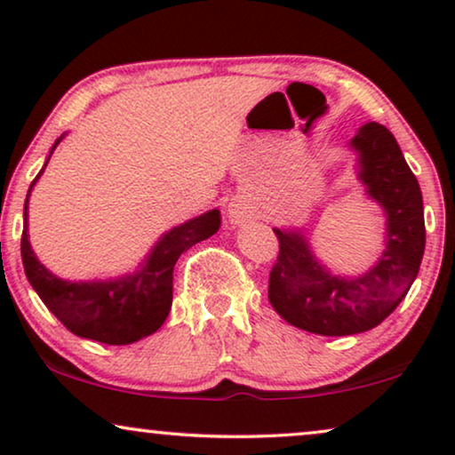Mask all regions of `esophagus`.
<instances>
[{
    "mask_svg": "<svg viewBox=\"0 0 455 455\" xmlns=\"http://www.w3.org/2000/svg\"><path fill=\"white\" fill-rule=\"evenodd\" d=\"M248 209L251 207H248L246 201H242V198H234V201L228 204V217L234 223H242L248 217V213H251Z\"/></svg>",
    "mask_w": 455,
    "mask_h": 455,
    "instance_id": "obj_1",
    "label": "esophagus"
}]
</instances>
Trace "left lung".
I'll return each instance as SVG.
<instances>
[{"label": "left lung", "instance_id": "1", "mask_svg": "<svg viewBox=\"0 0 455 455\" xmlns=\"http://www.w3.org/2000/svg\"><path fill=\"white\" fill-rule=\"evenodd\" d=\"M350 147L358 178L387 215L385 251L360 277L331 275L316 263L300 232L273 229L279 254L269 273V302L290 325L319 335L369 331L394 313L419 275L425 254V211L419 180L387 128L364 124Z\"/></svg>", "mask_w": 455, "mask_h": 455}]
</instances>
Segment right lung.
<instances>
[{
  "instance_id": "add662e5",
  "label": "right lung",
  "mask_w": 455,
  "mask_h": 455,
  "mask_svg": "<svg viewBox=\"0 0 455 455\" xmlns=\"http://www.w3.org/2000/svg\"><path fill=\"white\" fill-rule=\"evenodd\" d=\"M61 139L64 136L53 142L52 153ZM49 157L45 165L49 164ZM43 170L30 184L27 203H24V229L20 242L24 273L36 294L58 316L61 325L78 338L95 339L108 346H126L157 331L172 308L176 260L190 246L211 238L220 229V211H207V213L170 229L155 244L151 254L142 263V269L132 275L109 279V282H66V279L55 277L39 263L28 242V196Z\"/></svg>"
}]
</instances>
